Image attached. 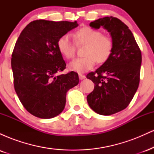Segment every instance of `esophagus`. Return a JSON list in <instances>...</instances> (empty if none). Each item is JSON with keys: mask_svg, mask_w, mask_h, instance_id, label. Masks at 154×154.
Masks as SVG:
<instances>
[{"mask_svg": "<svg viewBox=\"0 0 154 154\" xmlns=\"http://www.w3.org/2000/svg\"><path fill=\"white\" fill-rule=\"evenodd\" d=\"M85 77H86L85 76L82 75V74H79V79H81V80H82V79H85Z\"/></svg>", "mask_w": 154, "mask_h": 154, "instance_id": "1", "label": "esophagus"}]
</instances>
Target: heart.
<instances>
[{
	"mask_svg": "<svg viewBox=\"0 0 154 154\" xmlns=\"http://www.w3.org/2000/svg\"><path fill=\"white\" fill-rule=\"evenodd\" d=\"M75 42L69 35L65 34L58 40L57 47L59 52L66 59L75 56L76 45H85L84 57L77 58L71 61L69 69L72 71L84 73L93 68L95 62L103 63L111 56L114 43L111 37L102 34V32L90 26H85L74 34Z\"/></svg>",
	"mask_w": 154,
	"mask_h": 154,
	"instance_id": "heart-1",
	"label": "heart"
}]
</instances>
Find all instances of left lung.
Wrapping results in <instances>:
<instances>
[{
	"label": "left lung",
	"mask_w": 154,
	"mask_h": 154,
	"mask_svg": "<svg viewBox=\"0 0 154 154\" xmlns=\"http://www.w3.org/2000/svg\"><path fill=\"white\" fill-rule=\"evenodd\" d=\"M95 29L103 26L111 34L114 47L106 62L87 75L95 84L87 96L90 107L100 115H111L128 107L140 82L141 51L132 32L119 19L106 17L90 23Z\"/></svg>",
	"instance_id": "left-lung-1"
}]
</instances>
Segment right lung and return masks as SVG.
I'll use <instances>...</instances> for the list:
<instances>
[{"label":"right lung","instance_id":"obj_1","mask_svg":"<svg viewBox=\"0 0 154 154\" xmlns=\"http://www.w3.org/2000/svg\"><path fill=\"white\" fill-rule=\"evenodd\" d=\"M77 26V22L35 20L16 42L11 56L14 89L33 116L51 119L59 115L65 107L67 91L78 85L75 72L57 75L66 68L58 40Z\"/></svg>","mask_w":154,"mask_h":154}]
</instances>
